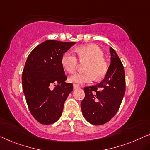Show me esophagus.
Listing matches in <instances>:
<instances>
[{
	"instance_id": "1",
	"label": "esophagus",
	"mask_w": 150,
	"mask_h": 150,
	"mask_svg": "<svg viewBox=\"0 0 150 150\" xmlns=\"http://www.w3.org/2000/svg\"><path fill=\"white\" fill-rule=\"evenodd\" d=\"M79 88V85L75 84V83L73 84V89H77V88Z\"/></svg>"
}]
</instances>
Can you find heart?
<instances>
[{
  "label": "heart",
  "mask_w": 150,
  "mask_h": 150,
  "mask_svg": "<svg viewBox=\"0 0 150 150\" xmlns=\"http://www.w3.org/2000/svg\"><path fill=\"white\" fill-rule=\"evenodd\" d=\"M75 52L80 60L88 61L86 66L85 73H77L69 77V81L79 84L88 83L92 81L95 77L100 79L106 74L108 64L103 59L104 52L100 46L90 44L82 45L75 49ZM78 60L74 52L69 50L64 52L61 58V63L63 68L72 73L77 66Z\"/></svg>",
  "instance_id": "1"
}]
</instances>
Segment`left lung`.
<instances>
[{
  "label": "left lung",
  "instance_id": "obj_1",
  "mask_svg": "<svg viewBox=\"0 0 150 150\" xmlns=\"http://www.w3.org/2000/svg\"><path fill=\"white\" fill-rule=\"evenodd\" d=\"M111 63L99 84L84 88L81 108L89 123L101 125L110 120L118 110L125 92V71L117 52L110 48Z\"/></svg>",
  "mask_w": 150,
  "mask_h": 150
}]
</instances>
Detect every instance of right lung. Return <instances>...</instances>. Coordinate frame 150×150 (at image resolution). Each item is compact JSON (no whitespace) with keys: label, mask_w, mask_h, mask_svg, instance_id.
Masks as SVG:
<instances>
[{"label":"right lung","mask_w":150,"mask_h":150,"mask_svg":"<svg viewBox=\"0 0 150 150\" xmlns=\"http://www.w3.org/2000/svg\"><path fill=\"white\" fill-rule=\"evenodd\" d=\"M75 44L46 40L27 59L22 73L23 93L31 114L41 124H52L59 119L73 91V84L65 83L61 58Z\"/></svg>","instance_id":"right-lung-1"}]
</instances>
